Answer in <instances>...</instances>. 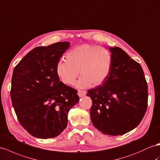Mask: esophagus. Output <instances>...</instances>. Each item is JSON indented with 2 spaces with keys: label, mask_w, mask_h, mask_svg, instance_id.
Returning <instances> with one entry per match:
<instances>
[{
  "label": "esophagus",
  "mask_w": 160,
  "mask_h": 160,
  "mask_svg": "<svg viewBox=\"0 0 160 160\" xmlns=\"http://www.w3.org/2000/svg\"><path fill=\"white\" fill-rule=\"evenodd\" d=\"M86 94H87V92H86V91H78V96L80 97L84 96Z\"/></svg>",
  "instance_id": "1"
}]
</instances>
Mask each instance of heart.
I'll use <instances>...</instances> for the list:
<instances>
[{"label":"heart","mask_w":160,"mask_h":160,"mask_svg":"<svg viewBox=\"0 0 160 160\" xmlns=\"http://www.w3.org/2000/svg\"><path fill=\"white\" fill-rule=\"evenodd\" d=\"M66 60L57 63L56 73L66 85H72L78 76V88L97 87L106 80L112 68V57L107 48L93 44H83L67 52Z\"/></svg>","instance_id":"1"}]
</instances>
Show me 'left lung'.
<instances>
[{
    "mask_svg": "<svg viewBox=\"0 0 160 160\" xmlns=\"http://www.w3.org/2000/svg\"><path fill=\"white\" fill-rule=\"evenodd\" d=\"M109 75L100 86L88 90L91 118L102 133L122 135L140 124L147 108L148 88L141 65L119 47H110Z\"/></svg>",
    "mask_w": 160,
    "mask_h": 160,
    "instance_id": "1",
    "label": "left lung"
}]
</instances>
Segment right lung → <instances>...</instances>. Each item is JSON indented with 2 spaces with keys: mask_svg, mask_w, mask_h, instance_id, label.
<instances>
[{
  "mask_svg": "<svg viewBox=\"0 0 160 160\" xmlns=\"http://www.w3.org/2000/svg\"><path fill=\"white\" fill-rule=\"evenodd\" d=\"M70 47L60 42L32 49L13 69L11 98L23 128L40 138H55L68 125V112L79 101L76 89L59 81L56 65Z\"/></svg>",
  "mask_w": 160,
  "mask_h": 160,
  "instance_id": "right-lung-1",
  "label": "right lung"
}]
</instances>
